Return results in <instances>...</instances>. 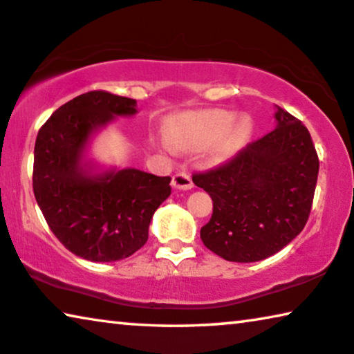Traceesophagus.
Instances as JSON below:
<instances>
[{"label":"esophagus","mask_w":354,"mask_h":354,"mask_svg":"<svg viewBox=\"0 0 354 354\" xmlns=\"http://www.w3.org/2000/svg\"><path fill=\"white\" fill-rule=\"evenodd\" d=\"M171 184H173V187L181 189V191H189V189L194 187L191 175H187V173H184V171L176 173V175L171 179Z\"/></svg>","instance_id":"1"}]
</instances>
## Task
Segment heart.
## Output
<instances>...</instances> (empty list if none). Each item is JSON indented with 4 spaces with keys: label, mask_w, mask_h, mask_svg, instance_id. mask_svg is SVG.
Instances as JSON below:
<instances>
[{
    "label": "heart",
    "mask_w": 354,
    "mask_h": 354,
    "mask_svg": "<svg viewBox=\"0 0 354 354\" xmlns=\"http://www.w3.org/2000/svg\"><path fill=\"white\" fill-rule=\"evenodd\" d=\"M234 119L235 115L227 111H205L191 114L179 119L168 131V136L176 147H197L214 143L229 131L227 136L225 134L223 149L234 152L245 143L251 131V122L246 118L240 119L234 129H230Z\"/></svg>",
    "instance_id": "1"
}]
</instances>
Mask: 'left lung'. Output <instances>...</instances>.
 I'll return each mask as SVG.
<instances>
[{"label":"left lung","mask_w":354,"mask_h":354,"mask_svg":"<svg viewBox=\"0 0 354 354\" xmlns=\"http://www.w3.org/2000/svg\"><path fill=\"white\" fill-rule=\"evenodd\" d=\"M275 119V129L230 160L192 176L213 200L200 239L225 261L273 256L302 232L312 211L319 170L312 136L283 108Z\"/></svg>","instance_id":"8db88e82"}]
</instances>
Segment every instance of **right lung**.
<instances>
[{
	"mask_svg": "<svg viewBox=\"0 0 354 354\" xmlns=\"http://www.w3.org/2000/svg\"><path fill=\"white\" fill-rule=\"evenodd\" d=\"M136 100L92 91L63 104L36 136L33 192L52 234L82 259H125L147 241L154 211L171 194L170 176L125 168L92 175L82 156L93 131Z\"/></svg>",
	"mask_w": 354,
	"mask_h": 354,
	"instance_id": "right-lung-1",
	"label": "right lung"
}]
</instances>
